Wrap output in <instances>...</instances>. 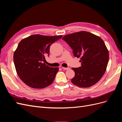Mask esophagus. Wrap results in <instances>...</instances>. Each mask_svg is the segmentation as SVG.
Segmentation results:
<instances>
[{"mask_svg": "<svg viewBox=\"0 0 122 122\" xmlns=\"http://www.w3.org/2000/svg\"><path fill=\"white\" fill-rule=\"evenodd\" d=\"M62 69H64L65 70H68L70 69V68H65V67H62Z\"/></svg>", "mask_w": 122, "mask_h": 122, "instance_id": "esophagus-1", "label": "esophagus"}]
</instances>
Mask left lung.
Wrapping results in <instances>:
<instances>
[{
    "mask_svg": "<svg viewBox=\"0 0 122 122\" xmlns=\"http://www.w3.org/2000/svg\"><path fill=\"white\" fill-rule=\"evenodd\" d=\"M62 40L71 48L75 57H81V66L72 68L75 72L72 83L88 87L98 82L104 74L109 60L108 51L103 40L85 31L67 35Z\"/></svg>",
    "mask_w": 122,
    "mask_h": 122,
    "instance_id": "1",
    "label": "left lung"
}]
</instances>
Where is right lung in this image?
Listing matches in <instances>:
<instances>
[{"label": "right lung", "instance_id": "right-lung-1", "mask_svg": "<svg viewBox=\"0 0 122 122\" xmlns=\"http://www.w3.org/2000/svg\"><path fill=\"white\" fill-rule=\"evenodd\" d=\"M62 36L32 35L22 40L14 54V62L18 75L27 86L43 88L52 84L58 71L44 63L49 55L50 47Z\"/></svg>", "mask_w": 122, "mask_h": 122}]
</instances>
